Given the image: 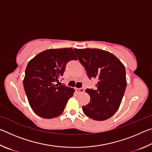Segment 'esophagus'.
Here are the masks:
<instances>
[{"mask_svg": "<svg viewBox=\"0 0 152 152\" xmlns=\"http://www.w3.org/2000/svg\"><path fill=\"white\" fill-rule=\"evenodd\" d=\"M76 91L78 93H82V92H84V88H76Z\"/></svg>", "mask_w": 152, "mask_h": 152, "instance_id": "34e87169", "label": "esophagus"}]
</instances>
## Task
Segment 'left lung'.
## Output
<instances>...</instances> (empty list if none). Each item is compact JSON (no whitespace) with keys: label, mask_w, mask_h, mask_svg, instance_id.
Masks as SVG:
<instances>
[{"label":"left lung","mask_w":152,"mask_h":152,"mask_svg":"<svg viewBox=\"0 0 152 152\" xmlns=\"http://www.w3.org/2000/svg\"><path fill=\"white\" fill-rule=\"evenodd\" d=\"M74 51L88 78L99 80L96 90H86L91 101L82 106V110L94 120L109 119L119 108L127 86L124 65L113 53L100 49H74Z\"/></svg>","instance_id":"left-lung-1"}]
</instances>
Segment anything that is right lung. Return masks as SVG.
Here are the masks:
<instances>
[{
    "instance_id": "1",
    "label": "right lung",
    "mask_w": 152,
    "mask_h": 152,
    "mask_svg": "<svg viewBox=\"0 0 152 152\" xmlns=\"http://www.w3.org/2000/svg\"><path fill=\"white\" fill-rule=\"evenodd\" d=\"M77 59L70 48L45 50L29 61L23 86L31 107L39 117L51 119L63 113L74 90L56 82L63 76L66 64Z\"/></svg>"
}]
</instances>
